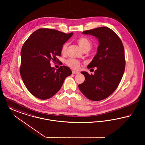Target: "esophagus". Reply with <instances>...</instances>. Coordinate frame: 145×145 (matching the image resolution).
<instances>
[{
    "mask_svg": "<svg viewBox=\"0 0 145 145\" xmlns=\"http://www.w3.org/2000/svg\"><path fill=\"white\" fill-rule=\"evenodd\" d=\"M72 73L73 74H78V72L77 71H74V70H72Z\"/></svg>",
    "mask_w": 145,
    "mask_h": 145,
    "instance_id": "34e87169",
    "label": "esophagus"
}]
</instances>
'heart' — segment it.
Returning a JSON list of instances; mask_svg holds the SVG:
<instances>
[{
	"label": "heart",
	"mask_w": 145,
	"mask_h": 145,
	"mask_svg": "<svg viewBox=\"0 0 145 145\" xmlns=\"http://www.w3.org/2000/svg\"><path fill=\"white\" fill-rule=\"evenodd\" d=\"M77 44L84 51L85 50L89 51L91 48V43L89 39L85 37H81L77 39ZM68 47V43H65L63 44L61 47V53L65 54L67 51ZM66 64L70 68L74 69H78L80 68L81 63L75 59H69L66 61Z\"/></svg>",
	"instance_id": "obj_1"
}]
</instances>
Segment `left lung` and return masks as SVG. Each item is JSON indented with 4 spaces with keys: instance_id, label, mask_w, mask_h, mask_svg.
<instances>
[{
    "instance_id": "8db88e82",
    "label": "left lung",
    "mask_w": 145,
    "mask_h": 145,
    "mask_svg": "<svg viewBox=\"0 0 145 145\" xmlns=\"http://www.w3.org/2000/svg\"><path fill=\"white\" fill-rule=\"evenodd\" d=\"M84 34L99 40L97 54L87 68L96 67L94 75L82 71L84 83L78 88L84 95L93 101L105 99L118 87L123 75L125 60L122 41L114 31L106 27L84 31Z\"/></svg>"
}]
</instances>
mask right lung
<instances>
[{
    "instance_id": "obj_1",
    "label": "right lung",
    "mask_w": 145,
    "mask_h": 145,
    "mask_svg": "<svg viewBox=\"0 0 145 145\" xmlns=\"http://www.w3.org/2000/svg\"><path fill=\"white\" fill-rule=\"evenodd\" d=\"M73 33L40 28L35 31L22 47L20 74L31 94L39 99L51 98L60 90L71 70L67 66L56 70L50 61H59L63 45Z\"/></svg>"
}]
</instances>
